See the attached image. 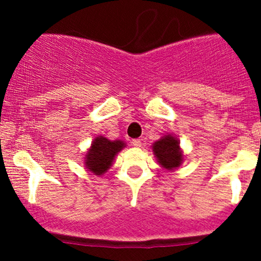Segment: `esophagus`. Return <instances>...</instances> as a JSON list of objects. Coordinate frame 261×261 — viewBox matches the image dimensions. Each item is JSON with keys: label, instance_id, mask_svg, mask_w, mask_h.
<instances>
[{"label": "esophagus", "instance_id": "1", "mask_svg": "<svg viewBox=\"0 0 261 261\" xmlns=\"http://www.w3.org/2000/svg\"><path fill=\"white\" fill-rule=\"evenodd\" d=\"M131 145H133L134 147H141L142 142H141V140H139V139H134L133 141H131Z\"/></svg>", "mask_w": 261, "mask_h": 261}]
</instances>
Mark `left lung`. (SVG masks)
I'll use <instances>...</instances> for the list:
<instances>
[{
	"instance_id": "1",
	"label": "left lung",
	"mask_w": 261,
	"mask_h": 261,
	"mask_svg": "<svg viewBox=\"0 0 261 261\" xmlns=\"http://www.w3.org/2000/svg\"><path fill=\"white\" fill-rule=\"evenodd\" d=\"M153 152L163 168L172 170L181 164L182 153L179 148V142L170 135L154 143Z\"/></svg>"
}]
</instances>
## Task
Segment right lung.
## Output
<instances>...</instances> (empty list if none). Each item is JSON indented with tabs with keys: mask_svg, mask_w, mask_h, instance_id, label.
Here are the masks:
<instances>
[{
	"mask_svg": "<svg viewBox=\"0 0 261 261\" xmlns=\"http://www.w3.org/2000/svg\"><path fill=\"white\" fill-rule=\"evenodd\" d=\"M125 146L122 141H110L103 136L97 137L86 154V167L95 175L104 174L112 166L115 154Z\"/></svg>",
	"mask_w": 261,
	"mask_h": 261,
	"instance_id": "add662e5",
	"label": "right lung"
}]
</instances>
